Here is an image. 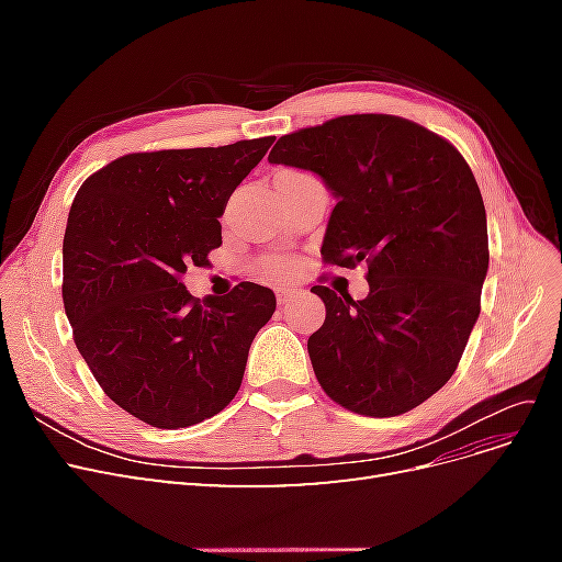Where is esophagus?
Returning <instances> with one entry per match:
<instances>
[{
	"instance_id": "obj_1",
	"label": "esophagus",
	"mask_w": 562,
	"mask_h": 562,
	"mask_svg": "<svg viewBox=\"0 0 562 562\" xmlns=\"http://www.w3.org/2000/svg\"><path fill=\"white\" fill-rule=\"evenodd\" d=\"M295 293H297L295 288H281V291L277 293V300H279V304H288L295 297Z\"/></svg>"
}]
</instances>
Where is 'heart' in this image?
<instances>
[{"label": "heart", "instance_id": "heart-1", "mask_svg": "<svg viewBox=\"0 0 562 562\" xmlns=\"http://www.w3.org/2000/svg\"><path fill=\"white\" fill-rule=\"evenodd\" d=\"M293 269V262L285 260V258H274L267 262V271L271 277H281V274H288V271Z\"/></svg>", "mask_w": 562, "mask_h": 562}]
</instances>
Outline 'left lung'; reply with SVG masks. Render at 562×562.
<instances>
[{
    "label": "left lung",
    "instance_id": "1",
    "mask_svg": "<svg viewBox=\"0 0 562 562\" xmlns=\"http://www.w3.org/2000/svg\"><path fill=\"white\" fill-rule=\"evenodd\" d=\"M269 164L316 173L337 199L321 258L368 265L353 300L314 285L326 321L307 349L316 380L351 413L396 417L443 386L481 314L487 217L464 157L391 114H347L288 133Z\"/></svg>",
    "mask_w": 562,
    "mask_h": 562
}]
</instances>
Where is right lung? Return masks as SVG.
<instances>
[{
    "label": "right lung",
    "instance_id": "obj_1",
    "mask_svg": "<svg viewBox=\"0 0 562 562\" xmlns=\"http://www.w3.org/2000/svg\"><path fill=\"white\" fill-rule=\"evenodd\" d=\"M271 143L119 157L72 201L63 304L75 345L105 394L151 427H192L223 411L277 310L274 293L250 281L203 304L182 283L223 244L217 217Z\"/></svg>",
    "mask_w": 562,
    "mask_h": 562
}]
</instances>
